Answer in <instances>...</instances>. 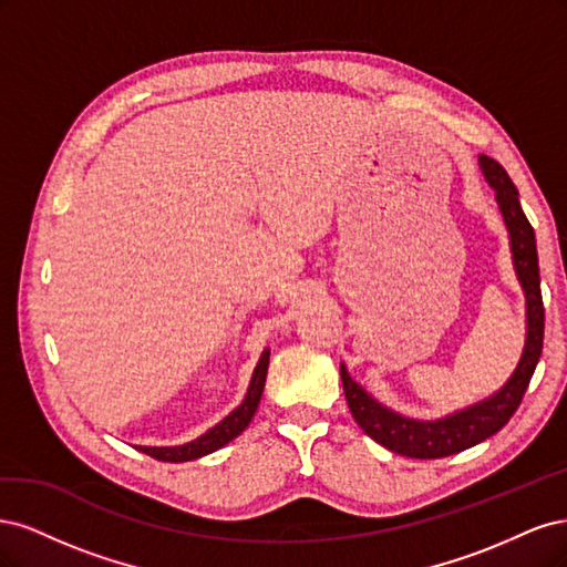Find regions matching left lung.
I'll list each match as a JSON object with an SVG mask.
<instances>
[{"mask_svg": "<svg viewBox=\"0 0 567 567\" xmlns=\"http://www.w3.org/2000/svg\"><path fill=\"white\" fill-rule=\"evenodd\" d=\"M483 173L487 182L494 186L496 203H499L504 221L511 234V250H513V265H516L518 279L525 290L527 300V340L520 357L518 369L513 371L508 383L492 394L489 400L480 402L471 409H463L458 414H452L440 421H411L394 411L381 406L362 385H357L348 369L340 364V379L342 390H346V400L352 411L357 425L362 431L383 444L385 450L402 454L409 458H442L452 456L473 447V444L492 437L499 433L508 423V419L516 414V409L523 402V394L529 385L532 373L537 369L544 346V302H542V288H539V257H537V241L535 229L527 221L520 200L518 188L511 182L506 169L483 156L480 158Z\"/></svg>", "mask_w": 567, "mask_h": 567, "instance_id": "left-lung-1", "label": "left lung"}]
</instances>
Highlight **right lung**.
Returning a JSON list of instances; mask_svg holds the SVG:
<instances>
[{"instance_id":"add662e5","label":"right lung","mask_w":567,"mask_h":567,"mask_svg":"<svg viewBox=\"0 0 567 567\" xmlns=\"http://www.w3.org/2000/svg\"><path fill=\"white\" fill-rule=\"evenodd\" d=\"M267 367H269V350L262 352L260 362H257L252 379H250V388L241 406H236L231 414L219 421L215 427H210L208 433L196 437L194 442H186L182 447H140V452L158 458V461H169V463H182V461H192V458H200L205 454H210L219 447H225L227 442H231L236 435H241L248 423L252 421L257 404H260L262 390H265V379H267Z\"/></svg>"}]
</instances>
